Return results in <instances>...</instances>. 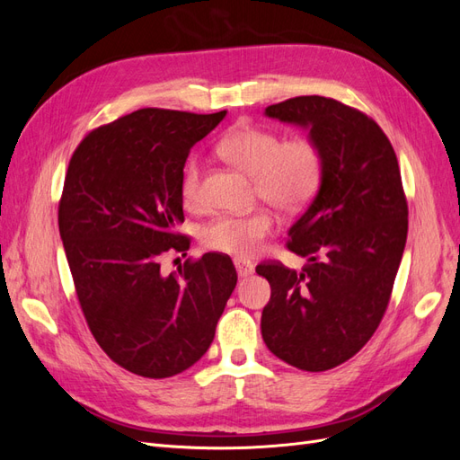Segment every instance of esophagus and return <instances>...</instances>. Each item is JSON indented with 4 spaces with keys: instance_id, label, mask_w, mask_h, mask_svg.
Listing matches in <instances>:
<instances>
[{
    "instance_id": "obj_1",
    "label": "esophagus",
    "mask_w": 460,
    "mask_h": 460,
    "mask_svg": "<svg viewBox=\"0 0 460 460\" xmlns=\"http://www.w3.org/2000/svg\"><path fill=\"white\" fill-rule=\"evenodd\" d=\"M234 264H235V272H238L240 278H247L253 274V264L245 262L243 259H234Z\"/></svg>"
}]
</instances>
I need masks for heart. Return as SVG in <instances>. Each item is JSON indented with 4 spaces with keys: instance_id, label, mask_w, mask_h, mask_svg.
Wrapping results in <instances>:
<instances>
[{
    "instance_id": "heart-1",
    "label": "heart",
    "mask_w": 460,
    "mask_h": 460,
    "mask_svg": "<svg viewBox=\"0 0 460 460\" xmlns=\"http://www.w3.org/2000/svg\"><path fill=\"white\" fill-rule=\"evenodd\" d=\"M217 151L220 157L253 176L257 196L286 215L301 213L323 182L324 155L311 137L284 142L282 136L272 130L240 124L220 137ZM180 193L188 205L199 201L201 161L196 155L184 166ZM272 228L274 220L264 208L245 215H217L201 228V243L211 252L249 257Z\"/></svg>"
}]
</instances>
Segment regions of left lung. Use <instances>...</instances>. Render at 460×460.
<instances>
[{
    "instance_id": "left-lung-1",
    "label": "left lung",
    "mask_w": 460,
    "mask_h": 460,
    "mask_svg": "<svg viewBox=\"0 0 460 460\" xmlns=\"http://www.w3.org/2000/svg\"><path fill=\"white\" fill-rule=\"evenodd\" d=\"M264 115L307 128L324 174L288 232V249L307 264L255 269L272 291L262 340L284 363L323 372L363 349L387 309L409 230L399 163L378 124L332 97H291Z\"/></svg>"
}]
</instances>
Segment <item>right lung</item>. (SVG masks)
<instances>
[{
    "mask_svg": "<svg viewBox=\"0 0 460 460\" xmlns=\"http://www.w3.org/2000/svg\"><path fill=\"white\" fill-rule=\"evenodd\" d=\"M225 117L137 109L92 130L68 163L59 234L80 309L107 357L144 378L198 363L238 282L222 253L161 272L164 253L190 249L176 232L190 149Z\"/></svg>",
    "mask_w": 460,
    "mask_h": 460,
    "instance_id": "1",
    "label": "right lung"
}]
</instances>
